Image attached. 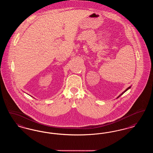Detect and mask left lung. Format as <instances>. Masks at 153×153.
Returning <instances> with one entry per match:
<instances>
[{
  "label": "left lung",
  "mask_w": 153,
  "mask_h": 153,
  "mask_svg": "<svg viewBox=\"0 0 153 153\" xmlns=\"http://www.w3.org/2000/svg\"><path fill=\"white\" fill-rule=\"evenodd\" d=\"M130 88H131V86H129V87H128V88H127V89H126V90H125V91H124V92H122V93H121V94H120V96H118V97H117V98H118V97H120V96H121V95H122V94H123V93H125V92H126V91H128V89H130Z\"/></svg>",
  "instance_id": "1"
}]
</instances>
